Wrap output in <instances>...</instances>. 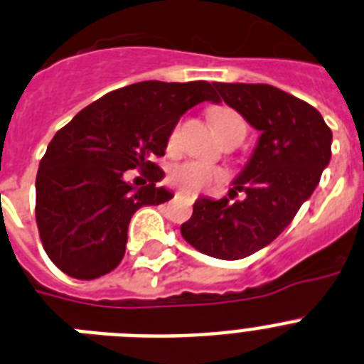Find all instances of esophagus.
Returning a JSON list of instances; mask_svg holds the SVG:
<instances>
[{
	"mask_svg": "<svg viewBox=\"0 0 364 364\" xmlns=\"http://www.w3.org/2000/svg\"><path fill=\"white\" fill-rule=\"evenodd\" d=\"M176 195H182V197H188L189 200H193V195H189V193H186V191H178V193Z\"/></svg>",
	"mask_w": 364,
	"mask_h": 364,
	"instance_id": "obj_1",
	"label": "esophagus"
}]
</instances>
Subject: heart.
<instances>
[{
    "mask_svg": "<svg viewBox=\"0 0 364 364\" xmlns=\"http://www.w3.org/2000/svg\"><path fill=\"white\" fill-rule=\"evenodd\" d=\"M210 121H212L217 136L223 134V132H228V130H247L243 117L232 108H213L210 112ZM176 139H178V125L171 130L169 147H175ZM220 178H223V171L210 166L206 161L198 160H188L182 161V164H176L175 167H171L169 175H167V180L171 184L184 189L188 193H198V191L206 189L208 186H212L213 182H219Z\"/></svg>",
    "mask_w": 364,
    "mask_h": 364,
    "instance_id": "heart-1",
    "label": "heart"
}]
</instances>
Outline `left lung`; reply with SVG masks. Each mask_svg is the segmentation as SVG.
Masks as SVG:
<instances>
[{
  "mask_svg": "<svg viewBox=\"0 0 364 364\" xmlns=\"http://www.w3.org/2000/svg\"><path fill=\"white\" fill-rule=\"evenodd\" d=\"M213 86L259 138L230 198L198 197L180 232L206 256L241 259L272 243L311 197L330 164L331 130L316 108L271 85ZM237 191L245 197L232 201Z\"/></svg>",
  "mask_w": 364,
  "mask_h": 364,
  "instance_id": "1",
  "label": "left lung"
}]
</instances>
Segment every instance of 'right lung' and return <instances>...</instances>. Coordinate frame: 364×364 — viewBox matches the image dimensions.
Masks as SVG:
<instances>
[{"mask_svg": "<svg viewBox=\"0 0 364 364\" xmlns=\"http://www.w3.org/2000/svg\"><path fill=\"white\" fill-rule=\"evenodd\" d=\"M203 101H219L206 80H144L102 95L55 134L36 175V225L62 272L95 279L119 265L132 215L173 198L156 186L164 171L152 158L166 154L171 130ZM129 168L149 184L129 185Z\"/></svg>", "mask_w": 364, "mask_h": 364, "instance_id": "right-lung-1", "label": "right lung"}]
</instances>
